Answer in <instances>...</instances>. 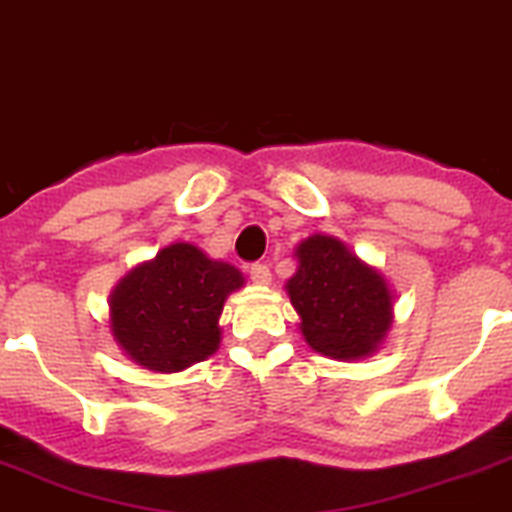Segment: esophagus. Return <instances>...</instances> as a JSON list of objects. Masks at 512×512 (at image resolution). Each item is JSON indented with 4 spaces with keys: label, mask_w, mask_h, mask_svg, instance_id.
Listing matches in <instances>:
<instances>
[{
    "label": "esophagus",
    "mask_w": 512,
    "mask_h": 512,
    "mask_svg": "<svg viewBox=\"0 0 512 512\" xmlns=\"http://www.w3.org/2000/svg\"><path fill=\"white\" fill-rule=\"evenodd\" d=\"M250 280L255 285H270V280H272L270 267L262 265V262H255V265L250 267Z\"/></svg>",
    "instance_id": "1"
}]
</instances>
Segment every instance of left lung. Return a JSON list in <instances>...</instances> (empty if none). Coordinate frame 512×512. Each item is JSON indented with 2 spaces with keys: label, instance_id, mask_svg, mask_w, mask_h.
I'll list each match as a JSON object with an SVG mask.
<instances>
[{
  "label": "left lung",
  "instance_id": "obj_1",
  "mask_svg": "<svg viewBox=\"0 0 512 512\" xmlns=\"http://www.w3.org/2000/svg\"><path fill=\"white\" fill-rule=\"evenodd\" d=\"M285 283L303 341L333 361H364L384 348L394 326L396 293L379 267L333 234H310L293 250Z\"/></svg>",
  "mask_w": 512,
  "mask_h": 512
}]
</instances>
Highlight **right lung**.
I'll return each mask as SVG.
<instances>
[{"label": "right lung", "mask_w": 512, "mask_h": 512, "mask_svg": "<svg viewBox=\"0 0 512 512\" xmlns=\"http://www.w3.org/2000/svg\"><path fill=\"white\" fill-rule=\"evenodd\" d=\"M240 288L245 275L237 267L174 242L118 280L108 295V331L128 361L176 374L217 351L224 300Z\"/></svg>", "instance_id": "obj_1"}]
</instances>
